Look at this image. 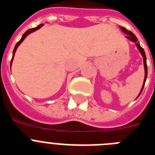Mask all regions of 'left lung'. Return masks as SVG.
Listing matches in <instances>:
<instances>
[{"mask_svg": "<svg viewBox=\"0 0 155 155\" xmlns=\"http://www.w3.org/2000/svg\"><path fill=\"white\" fill-rule=\"evenodd\" d=\"M120 28H121V30L123 31H124V33H126L127 35V36H126V38L127 39H128L129 40L132 41L133 42H135L136 43V46L137 47V49L139 50L140 53V54L142 55V57H143V66H144V71H145V76H144V80H143V86H142V88L141 90H140V94H138V96L137 97V98H138L139 97V95L140 94H141L142 91H143V87H144V84H145V82H146V80H147V57H146V55H145V52L144 50H143V48L140 46V42H138L137 40V38L136 37V35H134L133 32H131L130 31H128V30L127 29V28H125L124 27H121L120 26ZM154 73H155V68H154Z\"/></svg>", "mask_w": 155, "mask_h": 155, "instance_id": "obj_1", "label": "left lung"}]
</instances>
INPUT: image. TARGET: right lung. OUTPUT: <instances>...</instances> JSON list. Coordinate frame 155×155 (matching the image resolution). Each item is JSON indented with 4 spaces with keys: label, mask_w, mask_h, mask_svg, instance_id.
I'll return each instance as SVG.
<instances>
[{
    "label": "right lung",
    "mask_w": 155,
    "mask_h": 155,
    "mask_svg": "<svg viewBox=\"0 0 155 155\" xmlns=\"http://www.w3.org/2000/svg\"><path fill=\"white\" fill-rule=\"evenodd\" d=\"M42 25H43V24H41V25H38V26H37V27H35V28H29V29L27 30V31H25V32L24 34H23V35H22V37H21V39H20V40H19L18 42H17V44L15 45V48H14V50H13V56H12V61H11V68H12V61H13L14 56H15V53L16 50H17V48L18 47L19 45L21 44V42H23V40H24V39H25V38H26L27 35H29V34H30V33H31V32H33V31H36L37 29H39V28H40L42 26Z\"/></svg>",
    "instance_id": "add662e5"
}]
</instances>
